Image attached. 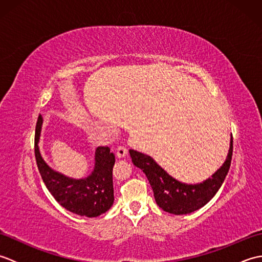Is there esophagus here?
<instances>
[{
	"mask_svg": "<svg viewBox=\"0 0 262 262\" xmlns=\"http://www.w3.org/2000/svg\"><path fill=\"white\" fill-rule=\"evenodd\" d=\"M127 154H128L127 147H125V146H119L118 148H117V157H118L119 159L126 158Z\"/></svg>",
	"mask_w": 262,
	"mask_h": 262,
	"instance_id": "esophagus-1",
	"label": "esophagus"
}]
</instances>
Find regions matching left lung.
Instances as JSON below:
<instances>
[{
	"instance_id": "left-lung-1",
	"label": "left lung",
	"mask_w": 262,
	"mask_h": 262,
	"mask_svg": "<svg viewBox=\"0 0 262 262\" xmlns=\"http://www.w3.org/2000/svg\"><path fill=\"white\" fill-rule=\"evenodd\" d=\"M42 118L39 115L35 133V157L42 181L53 197L64 208L80 216L97 217L114 204L113 168L115 155L107 146H99L94 157V169L84 179H73L49 168L39 152Z\"/></svg>"
}]
</instances>
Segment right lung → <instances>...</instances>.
<instances>
[{
    "label": "right lung",
    "instance_id": "add662e5",
    "mask_svg": "<svg viewBox=\"0 0 262 262\" xmlns=\"http://www.w3.org/2000/svg\"><path fill=\"white\" fill-rule=\"evenodd\" d=\"M133 163L146 174L155 202L159 207L174 215L190 214L207 204L223 185L230 170L233 154V137L224 164L211 178L198 185H187L169 176L155 161L146 154L129 149Z\"/></svg>",
    "mask_w": 262,
    "mask_h": 262
}]
</instances>
